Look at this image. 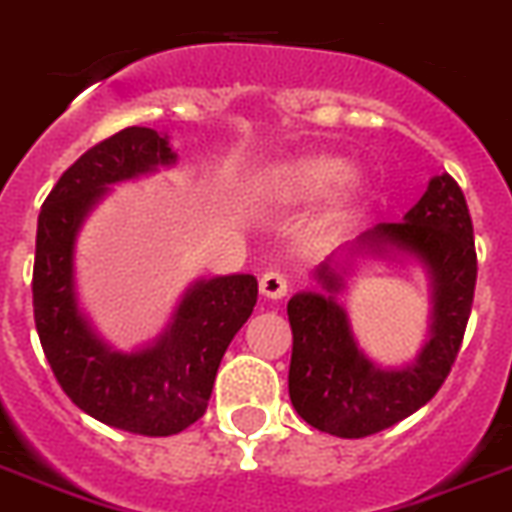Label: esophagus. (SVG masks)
<instances>
[{
    "label": "esophagus",
    "mask_w": 512,
    "mask_h": 512,
    "mask_svg": "<svg viewBox=\"0 0 512 512\" xmlns=\"http://www.w3.org/2000/svg\"><path fill=\"white\" fill-rule=\"evenodd\" d=\"M259 287H261V295L269 300H279L287 295V279L282 277L279 272H266L264 277L259 279Z\"/></svg>",
    "instance_id": "esophagus-1"
}]
</instances>
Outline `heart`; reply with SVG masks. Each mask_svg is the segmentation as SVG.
I'll use <instances>...</instances> for the list:
<instances>
[{"label":"heart","instance_id":"b5f03b06","mask_svg":"<svg viewBox=\"0 0 512 512\" xmlns=\"http://www.w3.org/2000/svg\"><path fill=\"white\" fill-rule=\"evenodd\" d=\"M344 173H347V163H344L342 157L303 155L290 160V163L279 165L277 170H272L269 191L282 204L313 202L321 194H326L334 183L342 181ZM344 202H347V196H344ZM344 202L336 204L331 214L342 212Z\"/></svg>","mask_w":512,"mask_h":512}]
</instances>
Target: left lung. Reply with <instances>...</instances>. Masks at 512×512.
<instances>
[{
    "instance_id": "1",
    "label": "left lung",
    "mask_w": 512,
    "mask_h": 512,
    "mask_svg": "<svg viewBox=\"0 0 512 512\" xmlns=\"http://www.w3.org/2000/svg\"><path fill=\"white\" fill-rule=\"evenodd\" d=\"M362 240L396 246L430 266L432 339L414 365L381 370L357 349L334 295L300 292L287 303L292 406L310 427L336 438H368L425 406L451 373L474 305V225L464 191L448 173L432 178L404 220L381 222ZM318 279L329 292L342 287L329 266L318 269Z\"/></svg>"
}]
</instances>
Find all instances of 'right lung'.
I'll list each match as a JSON object with an SVG mask.
<instances>
[{
    "label": "right lung",
    "instance_id": "1",
    "mask_svg": "<svg viewBox=\"0 0 512 512\" xmlns=\"http://www.w3.org/2000/svg\"><path fill=\"white\" fill-rule=\"evenodd\" d=\"M176 163L168 139L126 126L69 165L38 214L33 318L43 355L72 404L103 425L165 438L204 417L227 344L259 295L251 274L199 282L183 298L168 334L150 349L111 352L82 321L72 282L74 233L108 183Z\"/></svg>",
    "mask_w": 512,
    "mask_h": 512
}]
</instances>
